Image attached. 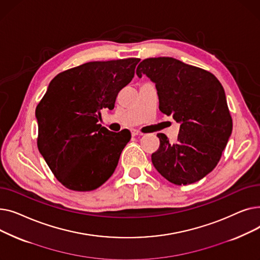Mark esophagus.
<instances>
[{"instance_id":"obj_1","label":"esophagus","mask_w":260,"mask_h":260,"mask_svg":"<svg viewBox=\"0 0 260 260\" xmlns=\"http://www.w3.org/2000/svg\"><path fill=\"white\" fill-rule=\"evenodd\" d=\"M131 133H132V136H139V135H141L138 131H136V129H133Z\"/></svg>"}]
</instances>
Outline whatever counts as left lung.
Here are the masks:
<instances>
[{
  "instance_id": "1",
  "label": "left lung",
  "mask_w": 260,
  "mask_h": 260,
  "mask_svg": "<svg viewBox=\"0 0 260 260\" xmlns=\"http://www.w3.org/2000/svg\"><path fill=\"white\" fill-rule=\"evenodd\" d=\"M136 74L154 82L159 109L180 123L176 142L157 135L155 169L177 185L202 179L219 162L233 128L221 83L210 72L170 57L145 59Z\"/></svg>"
}]
</instances>
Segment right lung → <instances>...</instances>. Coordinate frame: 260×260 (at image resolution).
Returning <instances> with one entry per match:
<instances>
[{
  "label": "right lung",
  "mask_w": 260,
  "mask_h": 260,
  "mask_svg": "<svg viewBox=\"0 0 260 260\" xmlns=\"http://www.w3.org/2000/svg\"><path fill=\"white\" fill-rule=\"evenodd\" d=\"M138 58L94 61L54 77L36 108L38 148L67 188L88 192L115 172L131 133L99 124L103 108L115 107L119 91L135 75Z\"/></svg>",
  "instance_id": "right-lung-1"
}]
</instances>
